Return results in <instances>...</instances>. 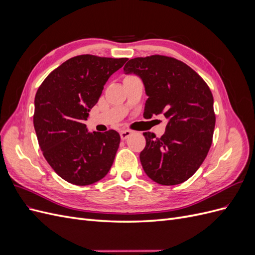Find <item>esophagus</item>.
Here are the masks:
<instances>
[{"label":"esophagus","mask_w":255,"mask_h":255,"mask_svg":"<svg viewBox=\"0 0 255 255\" xmlns=\"http://www.w3.org/2000/svg\"><path fill=\"white\" fill-rule=\"evenodd\" d=\"M133 134V130H129V129H125V130H121L120 132V137L122 140L127 139V138H128L130 135Z\"/></svg>","instance_id":"obj_1"}]
</instances>
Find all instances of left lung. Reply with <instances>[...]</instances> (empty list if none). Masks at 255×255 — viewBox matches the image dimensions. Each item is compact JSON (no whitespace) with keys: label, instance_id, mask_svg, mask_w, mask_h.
<instances>
[{"label":"left lung","instance_id":"left-lung-1","mask_svg":"<svg viewBox=\"0 0 255 255\" xmlns=\"http://www.w3.org/2000/svg\"><path fill=\"white\" fill-rule=\"evenodd\" d=\"M123 71L142 81L148 96L143 117L164 115L168 120L160 138L143 133L146 143L139 157L145 174L167 186L188 180L212 144L216 118L210 88L190 67L172 57L133 58Z\"/></svg>","mask_w":255,"mask_h":255}]
</instances>
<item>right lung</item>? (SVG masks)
Wrapping results in <instances>:
<instances>
[{
    "instance_id": "right-lung-1",
    "label": "right lung",
    "mask_w": 255,
    "mask_h": 255,
    "mask_svg": "<svg viewBox=\"0 0 255 255\" xmlns=\"http://www.w3.org/2000/svg\"><path fill=\"white\" fill-rule=\"evenodd\" d=\"M128 58L80 55L52 71L35 97L34 128L44 158L61 179L85 186L109 173L119 148L114 129L88 132L84 121L111 75Z\"/></svg>"
}]
</instances>
